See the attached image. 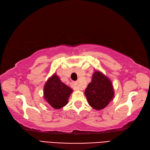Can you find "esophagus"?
<instances>
[{"instance_id": "esophagus-1", "label": "esophagus", "mask_w": 150, "mask_h": 150, "mask_svg": "<svg viewBox=\"0 0 150 150\" xmlns=\"http://www.w3.org/2000/svg\"><path fill=\"white\" fill-rule=\"evenodd\" d=\"M71 85L73 88H74V90H83L82 86L81 85H79L77 82L72 81V82H71Z\"/></svg>"}]
</instances>
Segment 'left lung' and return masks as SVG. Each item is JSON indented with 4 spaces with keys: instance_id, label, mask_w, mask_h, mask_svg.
I'll list each match as a JSON object with an SVG mask.
<instances>
[{
    "instance_id": "1",
    "label": "left lung",
    "mask_w": 150,
    "mask_h": 150,
    "mask_svg": "<svg viewBox=\"0 0 150 150\" xmlns=\"http://www.w3.org/2000/svg\"><path fill=\"white\" fill-rule=\"evenodd\" d=\"M85 94L90 106L100 110L110 103L114 97V90L110 80L96 71L93 74L92 81L85 91Z\"/></svg>"
}]
</instances>
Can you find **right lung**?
I'll return each mask as SVG.
<instances>
[{"label":"right lung","instance_id":"add662e5","mask_svg":"<svg viewBox=\"0 0 150 150\" xmlns=\"http://www.w3.org/2000/svg\"><path fill=\"white\" fill-rule=\"evenodd\" d=\"M72 90L60 81L54 74L47 80L44 88V97L51 106L60 109L68 103V98Z\"/></svg>","mask_w":150,"mask_h":150}]
</instances>
